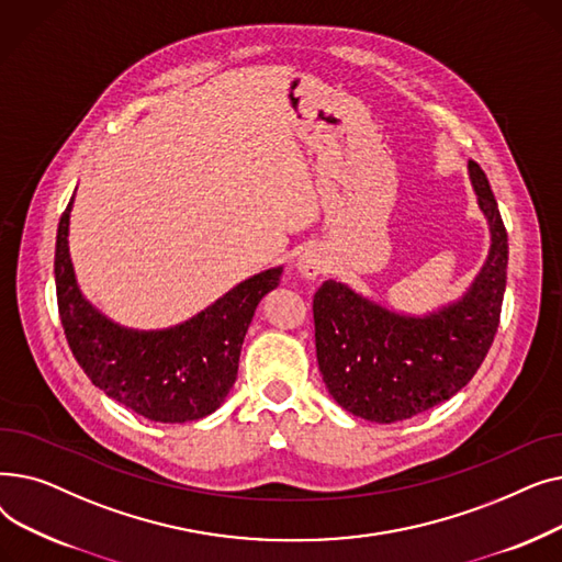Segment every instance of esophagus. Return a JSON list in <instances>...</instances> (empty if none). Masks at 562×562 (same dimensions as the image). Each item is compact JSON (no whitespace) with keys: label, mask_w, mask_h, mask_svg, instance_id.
<instances>
[{"label":"esophagus","mask_w":562,"mask_h":562,"mask_svg":"<svg viewBox=\"0 0 562 562\" xmlns=\"http://www.w3.org/2000/svg\"><path fill=\"white\" fill-rule=\"evenodd\" d=\"M326 266H328V257L321 246H307L296 259V271L307 280L318 278L323 271H326Z\"/></svg>","instance_id":"obj_1"}]
</instances>
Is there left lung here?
Segmentation results:
<instances>
[{
	"label": "left lung",
	"mask_w": 562,
	"mask_h": 562,
	"mask_svg": "<svg viewBox=\"0 0 562 562\" xmlns=\"http://www.w3.org/2000/svg\"><path fill=\"white\" fill-rule=\"evenodd\" d=\"M469 180L490 227V250L458 301L426 314L382 305L346 282L314 293L316 360L330 396L352 417L394 424L456 396L494 341L508 271V234L485 172Z\"/></svg>",
	"instance_id": "8db88e82"
}]
</instances>
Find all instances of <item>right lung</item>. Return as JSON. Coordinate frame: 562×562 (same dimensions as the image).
I'll list each match as a JSON object with an SVG mask.
<instances>
[{
	"label": "right lung",
	"mask_w": 562,
	"mask_h": 562,
	"mask_svg": "<svg viewBox=\"0 0 562 562\" xmlns=\"http://www.w3.org/2000/svg\"><path fill=\"white\" fill-rule=\"evenodd\" d=\"M58 221L54 280L58 314L83 373L109 398L161 424H187L212 415L227 398L244 337L266 293L280 284L282 266L266 269L204 307L161 330H136L111 321L77 282L70 259V212Z\"/></svg>",
	"instance_id": "add662e5"
}]
</instances>
